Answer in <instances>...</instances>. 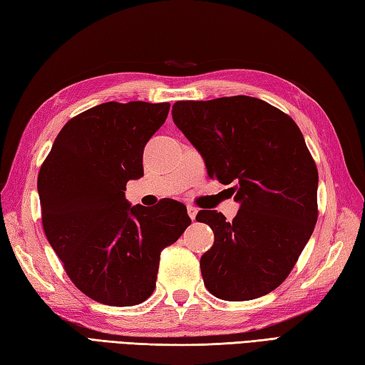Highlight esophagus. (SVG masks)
<instances>
[{
  "label": "esophagus",
  "instance_id": "obj_1",
  "mask_svg": "<svg viewBox=\"0 0 365 365\" xmlns=\"http://www.w3.org/2000/svg\"><path fill=\"white\" fill-rule=\"evenodd\" d=\"M186 210H188V215L194 221V219H196V215H197V208L194 207V205H188V207H186Z\"/></svg>",
  "mask_w": 365,
  "mask_h": 365
}]
</instances>
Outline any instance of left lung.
Here are the masks:
<instances>
[{
	"mask_svg": "<svg viewBox=\"0 0 365 365\" xmlns=\"http://www.w3.org/2000/svg\"><path fill=\"white\" fill-rule=\"evenodd\" d=\"M173 120L216 179L241 203L232 222L215 210L196 221L215 233L200 258L207 289L244 302L272 292L291 274L317 222L319 173L289 115L252 96L177 101Z\"/></svg>",
	"mask_w": 365,
	"mask_h": 365,
	"instance_id": "8db88e82",
	"label": "left lung"
}]
</instances>
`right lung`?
<instances>
[{"instance_id": "obj_1", "label": "right lung", "mask_w": 365, "mask_h": 365, "mask_svg": "<svg viewBox=\"0 0 365 365\" xmlns=\"http://www.w3.org/2000/svg\"><path fill=\"white\" fill-rule=\"evenodd\" d=\"M169 103H104L71 118L40 168L46 238L87 297L133 307L155 289L160 253L191 219L183 203L130 207L125 185L143 177V150L166 121Z\"/></svg>"}]
</instances>
